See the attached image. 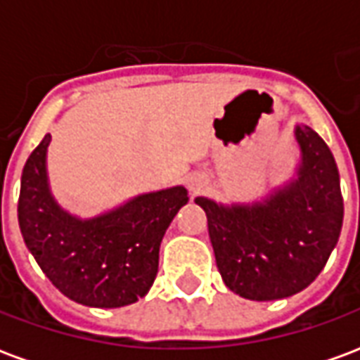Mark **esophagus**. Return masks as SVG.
<instances>
[{
    "mask_svg": "<svg viewBox=\"0 0 360 360\" xmlns=\"http://www.w3.org/2000/svg\"><path fill=\"white\" fill-rule=\"evenodd\" d=\"M204 185H206V181H204V177H200V175H191L188 177V191L191 193H200L204 188Z\"/></svg>",
    "mask_w": 360,
    "mask_h": 360,
    "instance_id": "esophagus-1",
    "label": "esophagus"
}]
</instances>
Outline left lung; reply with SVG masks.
Masks as SVG:
<instances>
[{
	"mask_svg": "<svg viewBox=\"0 0 360 360\" xmlns=\"http://www.w3.org/2000/svg\"><path fill=\"white\" fill-rule=\"evenodd\" d=\"M295 139L297 177L262 202L195 198L208 218L221 279L250 301L285 299L309 287L340 239L343 196L333 154L310 127H295Z\"/></svg>",
	"mask_w": 360,
	"mask_h": 360,
	"instance_id": "left-lung-1",
	"label": "left lung"
}]
</instances>
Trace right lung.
Segmentation results:
<instances>
[{
  "label": "right lung",
  "instance_id": "1",
  "mask_svg": "<svg viewBox=\"0 0 360 360\" xmlns=\"http://www.w3.org/2000/svg\"><path fill=\"white\" fill-rule=\"evenodd\" d=\"M51 136L28 156L19 195V227L28 250L53 285L71 301L117 309L148 293L158 274L160 243L187 188L146 193L102 216L81 219L51 196L46 152Z\"/></svg>",
  "mask_w": 360,
  "mask_h": 360
}]
</instances>
